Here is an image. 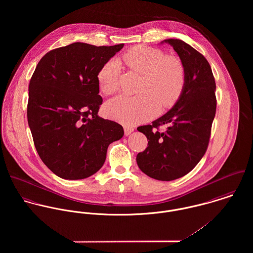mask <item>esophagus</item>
<instances>
[{
    "mask_svg": "<svg viewBox=\"0 0 253 253\" xmlns=\"http://www.w3.org/2000/svg\"><path fill=\"white\" fill-rule=\"evenodd\" d=\"M124 129H125V134L127 136V135H129L131 132H133V130H134V128L133 127H130V126H125L124 127Z\"/></svg>",
    "mask_w": 253,
    "mask_h": 253,
    "instance_id": "esophagus-1",
    "label": "esophagus"
}]
</instances>
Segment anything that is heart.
<instances>
[{"label": "heart", "instance_id": "b5f03b06", "mask_svg": "<svg viewBox=\"0 0 253 253\" xmlns=\"http://www.w3.org/2000/svg\"><path fill=\"white\" fill-rule=\"evenodd\" d=\"M129 70L142 76L137 96L120 95L110 100L105 112L110 118L133 126L152 118L161 108L174 105L182 94L186 82L185 67L180 59L165 55L158 48L136 45L123 55ZM120 66L117 61L105 63L97 75L99 89L111 95L119 89Z\"/></svg>", "mask_w": 253, "mask_h": 253}]
</instances>
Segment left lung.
I'll list each match as a JSON object with an SVG mask.
<instances>
[{
  "instance_id": "obj_1",
  "label": "left lung",
  "mask_w": 253,
  "mask_h": 253,
  "mask_svg": "<svg viewBox=\"0 0 253 253\" xmlns=\"http://www.w3.org/2000/svg\"><path fill=\"white\" fill-rule=\"evenodd\" d=\"M186 72V82L179 99L168 113L152 125L137 127L146 135L148 147L138 153L136 162L149 177L171 181L189 173L204 157L211 137L216 112V84L206 57L190 44L169 39ZM161 125H167L162 133Z\"/></svg>"
}]
</instances>
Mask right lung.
Segmentation results:
<instances>
[{"label":"right lung","mask_w":253,"mask_h":253,"mask_svg":"<svg viewBox=\"0 0 253 253\" xmlns=\"http://www.w3.org/2000/svg\"><path fill=\"white\" fill-rule=\"evenodd\" d=\"M124 46L84 42L48 51L29 84L28 125L37 152L58 177L84 179L97 172L109 145L124 128L97 113L102 104L97 75Z\"/></svg>","instance_id":"right-lung-1"}]
</instances>
